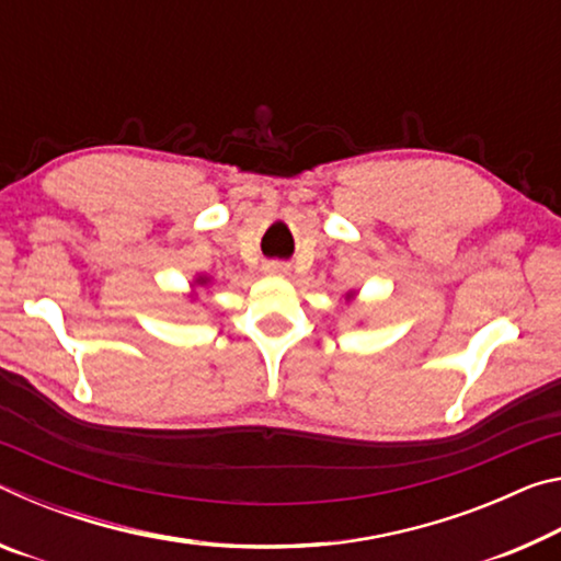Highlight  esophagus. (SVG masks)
<instances>
[{
	"label": "esophagus",
	"instance_id": "esophagus-1",
	"mask_svg": "<svg viewBox=\"0 0 561 561\" xmlns=\"http://www.w3.org/2000/svg\"><path fill=\"white\" fill-rule=\"evenodd\" d=\"M267 272H272V274H284V272H287V264L270 262V264H267Z\"/></svg>",
	"mask_w": 561,
	"mask_h": 561
}]
</instances>
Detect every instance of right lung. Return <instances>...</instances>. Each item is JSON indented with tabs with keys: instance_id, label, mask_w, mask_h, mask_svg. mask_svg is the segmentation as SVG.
<instances>
[{
	"instance_id": "right-lung-1",
	"label": "right lung",
	"mask_w": 561,
	"mask_h": 561,
	"mask_svg": "<svg viewBox=\"0 0 561 561\" xmlns=\"http://www.w3.org/2000/svg\"><path fill=\"white\" fill-rule=\"evenodd\" d=\"M205 282H207L205 277H201V279H197V284H205Z\"/></svg>"
}]
</instances>
